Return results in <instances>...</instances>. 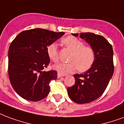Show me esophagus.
I'll list each match as a JSON object with an SVG mask.
<instances>
[{"mask_svg":"<svg viewBox=\"0 0 124 124\" xmlns=\"http://www.w3.org/2000/svg\"><path fill=\"white\" fill-rule=\"evenodd\" d=\"M64 75H62V74H58V78H62V77H64Z\"/></svg>","mask_w":124,"mask_h":124,"instance_id":"obj_1","label":"esophagus"}]
</instances>
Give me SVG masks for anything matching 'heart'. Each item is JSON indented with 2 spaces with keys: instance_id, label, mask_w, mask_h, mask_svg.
<instances>
[{
  "instance_id": "heart-1",
  "label": "heart",
  "mask_w": 124,
  "mask_h": 124,
  "mask_svg": "<svg viewBox=\"0 0 124 124\" xmlns=\"http://www.w3.org/2000/svg\"><path fill=\"white\" fill-rule=\"evenodd\" d=\"M62 43L72 53L69 58L70 63H58L53 66V68L59 74L66 75L73 73L78 69L80 71H85L92 66L95 62V53L91 46H84L82 41L74 37L63 39ZM46 53L52 61L56 62L58 60L56 43H53L49 45Z\"/></svg>"
}]
</instances>
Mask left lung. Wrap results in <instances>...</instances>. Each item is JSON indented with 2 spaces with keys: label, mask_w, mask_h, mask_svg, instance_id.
<instances>
[{
  "label": "left lung",
  "mask_w": 124,
  "mask_h": 124,
  "mask_svg": "<svg viewBox=\"0 0 124 124\" xmlns=\"http://www.w3.org/2000/svg\"><path fill=\"white\" fill-rule=\"evenodd\" d=\"M72 35L78 37L79 34ZM79 35L94 49L95 60L87 71L74 75L75 84L68 88V94L76 103L85 104L101 97L108 85L114 73L113 50L101 35L93 33H81Z\"/></svg>",
  "instance_id": "left-lung-1"
}]
</instances>
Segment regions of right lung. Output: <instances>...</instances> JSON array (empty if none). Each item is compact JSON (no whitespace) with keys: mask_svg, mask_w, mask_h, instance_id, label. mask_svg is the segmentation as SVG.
<instances>
[{"mask_svg":"<svg viewBox=\"0 0 124 124\" xmlns=\"http://www.w3.org/2000/svg\"><path fill=\"white\" fill-rule=\"evenodd\" d=\"M64 35L36 28L21 32L11 43L8 76L14 91L23 99L39 101L48 95L49 83L57 78V71H43L50 63L46 49Z\"/></svg>","mask_w":124,"mask_h":124,"instance_id":"right-lung-1","label":"right lung"}]
</instances>
